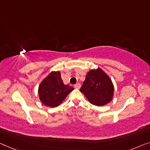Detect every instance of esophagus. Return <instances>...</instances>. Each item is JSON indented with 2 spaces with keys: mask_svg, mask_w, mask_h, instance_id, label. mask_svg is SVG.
Wrapping results in <instances>:
<instances>
[{
  "mask_svg": "<svg viewBox=\"0 0 150 150\" xmlns=\"http://www.w3.org/2000/svg\"><path fill=\"white\" fill-rule=\"evenodd\" d=\"M80 86H81V84H80V83H77L76 84L74 85V88H76V89H80Z\"/></svg>",
  "mask_w": 150,
  "mask_h": 150,
  "instance_id": "obj_1",
  "label": "esophagus"
}]
</instances>
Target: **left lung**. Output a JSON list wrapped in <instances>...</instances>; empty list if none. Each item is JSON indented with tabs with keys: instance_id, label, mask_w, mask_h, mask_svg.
<instances>
[{
	"instance_id": "obj_1",
	"label": "left lung",
	"mask_w": 150,
	"mask_h": 150,
	"mask_svg": "<svg viewBox=\"0 0 150 150\" xmlns=\"http://www.w3.org/2000/svg\"><path fill=\"white\" fill-rule=\"evenodd\" d=\"M80 91L92 105L98 107L110 103L114 95L113 83L100 68L92 69L87 73Z\"/></svg>"
}]
</instances>
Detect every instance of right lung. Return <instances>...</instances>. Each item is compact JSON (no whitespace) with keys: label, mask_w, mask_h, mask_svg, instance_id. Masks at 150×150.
Wrapping results in <instances>:
<instances>
[{"label":"right lung","mask_w":150,"mask_h":150,"mask_svg":"<svg viewBox=\"0 0 150 150\" xmlns=\"http://www.w3.org/2000/svg\"><path fill=\"white\" fill-rule=\"evenodd\" d=\"M73 90V87L64 84L59 71H52L39 85L38 94L43 105L54 108L60 105Z\"/></svg>","instance_id":"add662e5"}]
</instances>
